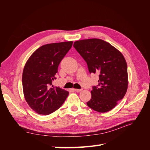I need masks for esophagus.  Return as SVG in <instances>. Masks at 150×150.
Masks as SVG:
<instances>
[{
	"label": "esophagus",
	"mask_w": 150,
	"mask_h": 150,
	"mask_svg": "<svg viewBox=\"0 0 150 150\" xmlns=\"http://www.w3.org/2000/svg\"><path fill=\"white\" fill-rule=\"evenodd\" d=\"M76 92H81L82 90V89H75V90H74Z\"/></svg>",
	"instance_id": "esophagus-1"
}]
</instances>
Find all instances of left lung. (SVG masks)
<instances>
[{
  "instance_id": "obj_1",
  "label": "left lung",
  "mask_w": 150,
  "mask_h": 150,
  "mask_svg": "<svg viewBox=\"0 0 150 150\" xmlns=\"http://www.w3.org/2000/svg\"><path fill=\"white\" fill-rule=\"evenodd\" d=\"M73 46L86 62L90 73L99 74L98 84L92 87L91 98L87 105L100 113L111 110L128 89V67L122 54L98 39L75 41Z\"/></svg>"
}]
</instances>
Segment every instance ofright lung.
Returning <instances> with one entry per match:
<instances>
[{
  "instance_id": "right-lung-1",
  "label": "right lung",
  "mask_w": 150,
  "mask_h": 150,
  "mask_svg": "<svg viewBox=\"0 0 150 150\" xmlns=\"http://www.w3.org/2000/svg\"><path fill=\"white\" fill-rule=\"evenodd\" d=\"M72 44V41H68L43 45L27 60L22 73V88L27 103L36 113H52L68 96V91L54 87L52 81Z\"/></svg>"
}]
</instances>
